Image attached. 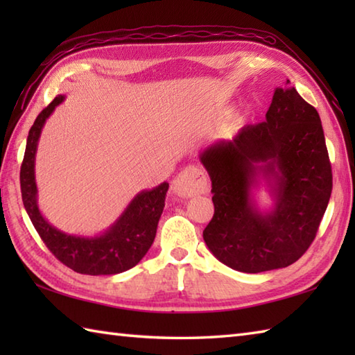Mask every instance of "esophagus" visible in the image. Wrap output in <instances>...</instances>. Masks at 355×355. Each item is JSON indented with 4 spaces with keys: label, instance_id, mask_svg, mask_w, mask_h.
Masks as SVG:
<instances>
[{
    "label": "esophagus",
    "instance_id": "1",
    "mask_svg": "<svg viewBox=\"0 0 355 355\" xmlns=\"http://www.w3.org/2000/svg\"><path fill=\"white\" fill-rule=\"evenodd\" d=\"M172 189L178 197L191 198L207 192L206 173L198 166H187L178 173L172 183Z\"/></svg>",
    "mask_w": 355,
    "mask_h": 355
}]
</instances>
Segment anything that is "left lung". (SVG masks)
Returning <instances> with one entry per match:
<instances>
[{"instance_id": "obj_1", "label": "left lung", "mask_w": 355, "mask_h": 355, "mask_svg": "<svg viewBox=\"0 0 355 355\" xmlns=\"http://www.w3.org/2000/svg\"><path fill=\"white\" fill-rule=\"evenodd\" d=\"M212 182L214 218L202 238L215 258L243 273L296 262L318 233L333 191L325 135L294 87L276 88L266 120L201 150ZM272 197L261 208L254 189Z\"/></svg>"}]
</instances>
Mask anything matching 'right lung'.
<instances>
[{
	"label": "right lung",
	"instance_id": "add662e5",
	"mask_svg": "<svg viewBox=\"0 0 355 355\" xmlns=\"http://www.w3.org/2000/svg\"><path fill=\"white\" fill-rule=\"evenodd\" d=\"M64 101V94L56 96L30 128L19 173L22 202L45 245L67 267L76 273L92 276L123 273L137 266L153 245L169 183L164 182L153 189L140 191L117 220L99 235H71L51 225L37 206L35 160L42 128L51 112Z\"/></svg>",
	"mask_w": 355,
	"mask_h": 355
}]
</instances>
